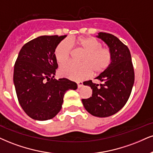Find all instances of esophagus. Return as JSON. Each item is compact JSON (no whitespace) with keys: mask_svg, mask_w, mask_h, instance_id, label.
<instances>
[{"mask_svg":"<svg viewBox=\"0 0 153 153\" xmlns=\"http://www.w3.org/2000/svg\"><path fill=\"white\" fill-rule=\"evenodd\" d=\"M76 84H77V86H78V88H81L82 86H83V82H77Z\"/></svg>","mask_w":153,"mask_h":153,"instance_id":"34e87169","label":"esophagus"}]
</instances>
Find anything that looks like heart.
Masks as SVG:
<instances>
[{
    "label": "heart",
    "mask_w": 153,
    "mask_h": 153,
    "mask_svg": "<svg viewBox=\"0 0 153 153\" xmlns=\"http://www.w3.org/2000/svg\"><path fill=\"white\" fill-rule=\"evenodd\" d=\"M72 46L84 51L81 65L68 62L61 66L59 74L62 76L74 80H79L91 75L102 73L109 67L112 55L108 48H102V44L93 37H80L63 40L58 44L54 51V56L59 64L68 61L72 52Z\"/></svg>",
    "instance_id": "b5f03b06"
}]
</instances>
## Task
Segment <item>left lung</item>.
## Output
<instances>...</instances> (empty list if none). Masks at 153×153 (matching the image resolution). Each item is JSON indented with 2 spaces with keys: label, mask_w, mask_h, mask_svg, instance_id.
<instances>
[{
  "label": "left lung",
  "mask_w": 153,
  "mask_h": 153,
  "mask_svg": "<svg viewBox=\"0 0 153 153\" xmlns=\"http://www.w3.org/2000/svg\"><path fill=\"white\" fill-rule=\"evenodd\" d=\"M108 45L112 61L106 70L101 73L97 84L91 80L85 85L92 89V97L82 99L84 108L94 116L104 118L116 114L125 105L131 95L135 80L134 69L129 49L118 37L99 33L97 36Z\"/></svg>",
  "instance_id": "left-lung-1"
}]
</instances>
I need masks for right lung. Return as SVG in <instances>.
<instances>
[{"instance_id":"1","label":"right lung","mask_w":153,"mask_h":153,"mask_svg":"<svg viewBox=\"0 0 153 153\" xmlns=\"http://www.w3.org/2000/svg\"><path fill=\"white\" fill-rule=\"evenodd\" d=\"M67 35H43L25 44L14 66L13 82L19 103L33 119L47 120L62 108L65 92L76 90L75 82L54 79L58 65L54 51Z\"/></svg>"}]
</instances>
